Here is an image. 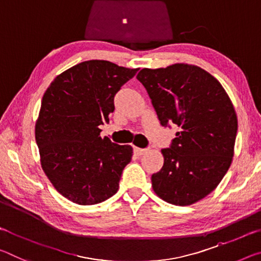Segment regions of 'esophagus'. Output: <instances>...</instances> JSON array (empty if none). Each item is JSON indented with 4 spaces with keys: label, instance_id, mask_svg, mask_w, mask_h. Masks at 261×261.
<instances>
[{
    "label": "esophagus",
    "instance_id": "esophagus-1",
    "mask_svg": "<svg viewBox=\"0 0 261 261\" xmlns=\"http://www.w3.org/2000/svg\"><path fill=\"white\" fill-rule=\"evenodd\" d=\"M134 152L137 155H142L144 153L147 152V148H140V147H134Z\"/></svg>",
    "mask_w": 261,
    "mask_h": 261
}]
</instances>
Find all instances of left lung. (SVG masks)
Segmentation results:
<instances>
[{"instance_id":"left-lung-1","label":"left lung","mask_w":261,"mask_h":261,"mask_svg":"<svg viewBox=\"0 0 261 261\" xmlns=\"http://www.w3.org/2000/svg\"><path fill=\"white\" fill-rule=\"evenodd\" d=\"M137 79L161 125L180 127L171 146L161 150L164 166L151 177L153 190L168 203H195L217 187L232 161L238 129L232 102L197 66L143 68Z\"/></svg>"}]
</instances>
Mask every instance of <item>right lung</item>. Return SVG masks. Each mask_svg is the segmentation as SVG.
Returning <instances> with one entry per match:
<instances>
[{
  "label": "right lung",
  "mask_w": 261,
  "mask_h": 261,
  "mask_svg": "<svg viewBox=\"0 0 261 261\" xmlns=\"http://www.w3.org/2000/svg\"><path fill=\"white\" fill-rule=\"evenodd\" d=\"M137 71L84 61L59 74L44 94L35 132L41 167L74 203L97 204L117 193L132 147L101 138L98 126L109 123L116 93Z\"/></svg>",
  "instance_id": "obj_1"
}]
</instances>
